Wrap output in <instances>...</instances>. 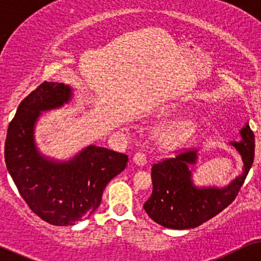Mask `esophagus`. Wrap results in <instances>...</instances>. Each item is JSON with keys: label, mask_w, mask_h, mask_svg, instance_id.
<instances>
[{"label": "esophagus", "mask_w": 261, "mask_h": 261, "mask_svg": "<svg viewBox=\"0 0 261 261\" xmlns=\"http://www.w3.org/2000/svg\"><path fill=\"white\" fill-rule=\"evenodd\" d=\"M133 161H134L135 165L143 167V166L147 165V156H145L143 152H137V154H135Z\"/></svg>", "instance_id": "esophagus-1"}]
</instances>
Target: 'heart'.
I'll use <instances>...</instances> for the list:
<instances>
[{"mask_svg":"<svg viewBox=\"0 0 261 261\" xmlns=\"http://www.w3.org/2000/svg\"><path fill=\"white\" fill-rule=\"evenodd\" d=\"M178 114L176 107H162L159 111V118H172ZM196 131V123L191 119H180L166 126L159 135V143L163 148L173 149L181 145Z\"/></svg>","mask_w":261,"mask_h":261,"instance_id":"1","label":"heart"}]
</instances>
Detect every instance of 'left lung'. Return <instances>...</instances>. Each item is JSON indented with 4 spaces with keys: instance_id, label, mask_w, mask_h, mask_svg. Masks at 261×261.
<instances>
[{
    "instance_id": "left-lung-1",
    "label": "left lung",
    "mask_w": 261,
    "mask_h": 261,
    "mask_svg": "<svg viewBox=\"0 0 261 261\" xmlns=\"http://www.w3.org/2000/svg\"><path fill=\"white\" fill-rule=\"evenodd\" d=\"M240 141L229 144L241 155L244 172L225 186H198L191 166L198 161L197 150L155 163L151 168L152 193L144 203L148 216L171 229L196 228L225 209L238 196L254 160V134L248 123L240 130Z\"/></svg>"
}]
</instances>
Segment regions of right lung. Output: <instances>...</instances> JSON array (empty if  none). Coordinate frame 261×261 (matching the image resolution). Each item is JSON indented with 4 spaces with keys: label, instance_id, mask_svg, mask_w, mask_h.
<instances>
[{
    "label": "right lung",
    "instance_id": "right-lung-1",
    "mask_svg": "<svg viewBox=\"0 0 261 261\" xmlns=\"http://www.w3.org/2000/svg\"><path fill=\"white\" fill-rule=\"evenodd\" d=\"M72 98L69 85L41 83L17 107L5 144L7 169L27 205L41 220L63 227L94 213L107 184L127 165L125 154L94 144L64 161L38 149L36 125L41 114L61 109Z\"/></svg>",
    "mask_w": 261,
    "mask_h": 261
}]
</instances>
